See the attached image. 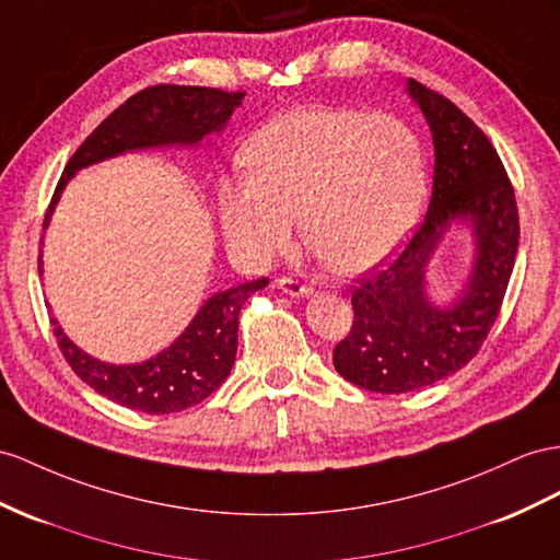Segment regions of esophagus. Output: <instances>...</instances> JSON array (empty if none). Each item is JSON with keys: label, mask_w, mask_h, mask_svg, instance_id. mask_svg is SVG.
I'll list each match as a JSON object with an SVG mask.
<instances>
[{"label": "esophagus", "mask_w": 560, "mask_h": 560, "mask_svg": "<svg viewBox=\"0 0 560 560\" xmlns=\"http://www.w3.org/2000/svg\"><path fill=\"white\" fill-rule=\"evenodd\" d=\"M277 285L285 295H293V298H305L314 293V289H310L307 283H300L298 279H291V277H279Z\"/></svg>", "instance_id": "1"}]
</instances>
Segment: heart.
<instances>
[{"mask_svg": "<svg viewBox=\"0 0 560 560\" xmlns=\"http://www.w3.org/2000/svg\"><path fill=\"white\" fill-rule=\"evenodd\" d=\"M241 165L220 182V222L229 246L257 265L289 248L298 210L328 269L376 267L417 222L425 189L421 143L388 113L285 110L248 139Z\"/></svg>", "mask_w": 560, "mask_h": 560, "instance_id": "b5f03b06", "label": "heart"}]
</instances>
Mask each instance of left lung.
<instances>
[{"label":"left lung","instance_id":"left-lung-1","mask_svg":"<svg viewBox=\"0 0 560 560\" xmlns=\"http://www.w3.org/2000/svg\"><path fill=\"white\" fill-rule=\"evenodd\" d=\"M435 143L433 196L423 222L393 262L352 289L354 322L334 350L338 374L371 393H411L447 378L478 354L494 326L518 253V206L499 153L450 98L409 80ZM454 219L477 236L465 295L438 308L424 293V265Z\"/></svg>","mask_w":560,"mask_h":560}]
</instances>
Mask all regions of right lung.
<instances>
[{
  "label": "right lung",
  "instance_id": "obj_1",
  "mask_svg": "<svg viewBox=\"0 0 560 560\" xmlns=\"http://www.w3.org/2000/svg\"><path fill=\"white\" fill-rule=\"evenodd\" d=\"M246 92H224L186 84H155L137 92L118 106L82 141L56 184L45 218L59 203L63 186L80 167L106 161L125 151L151 147H191L203 137L220 132L241 106ZM42 271V255L37 260ZM269 279L238 283L208 298L186 331L167 350L141 364H106L75 348L59 322L51 319L56 342L75 374L113 402L143 413H172L203 402L226 381L236 360L238 314L246 300L265 289Z\"/></svg>",
  "mask_w": 560,
  "mask_h": 560
}]
</instances>
